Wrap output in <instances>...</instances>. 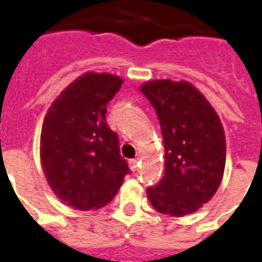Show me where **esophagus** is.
I'll return each instance as SVG.
<instances>
[{"mask_svg": "<svg viewBox=\"0 0 262 262\" xmlns=\"http://www.w3.org/2000/svg\"><path fill=\"white\" fill-rule=\"evenodd\" d=\"M129 165H130L132 171H136L137 167H139V161H137V160H130V161H129Z\"/></svg>", "mask_w": 262, "mask_h": 262, "instance_id": "1", "label": "esophagus"}]
</instances>
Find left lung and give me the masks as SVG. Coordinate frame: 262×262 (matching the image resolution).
<instances>
[{
  "label": "left lung",
  "instance_id": "left-lung-1",
  "mask_svg": "<svg viewBox=\"0 0 262 262\" xmlns=\"http://www.w3.org/2000/svg\"><path fill=\"white\" fill-rule=\"evenodd\" d=\"M159 118L164 142V176L147 188L153 208L181 217L212 199L223 177V126L208 99L187 81L156 80L140 86Z\"/></svg>",
  "mask_w": 262,
  "mask_h": 262
}]
</instances>
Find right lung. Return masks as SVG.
I'll use <instances>...</instances> for the list:
<instances>
[{
    "label": "right lung",
    "instance_id": "obj_1",
    "mask_svg": "<svg viewBox=\"0 0 262 262\" xmlns=\"http://www.w3.org/2000/svg\"><path fill=\"white\" fill-rule=\"evenodd\" d=\"M123 80L85 73L52 103L40 135V159L53 192L80 210L112 201L130 170L120 156L119 137L106 123V105Z\"/></svg>",
    "mask_w": 262,
    "mask_h": 262
}]
</instances>
